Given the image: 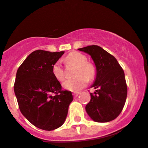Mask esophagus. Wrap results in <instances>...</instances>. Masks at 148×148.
Returning a JSON list of instances; mask_svg holds the SVG:
<instances>
[{"label": "esophagus", "mask_w": 148, "mask_h": 148, "mask_svg": "<svg viewBox=\"0 0 148 148\" xmlns=\"http://www.w3.org/2000/svg\"><path fill=\"white\" fill-rule=\"evenodd\" d=\"M73 95L74 97H77V96L79 95V93H73Z\"/></svg>", "instance_id": "obj_1"}]
</instances>
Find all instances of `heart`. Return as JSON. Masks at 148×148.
Masks as SVG:
<instances>
[{
    "label": "heart",
    "instance_id": "b5f03b06",
    "mask_svg": "<svg viewBox=\"0 0 148 148\" xmlns=\"http://www.w3.org/2000/svg\"><path fill=\"white\" fill-rule=\"evenodd\" d=\"M68 63L77 66L75 79H68L63 83V87L71 92H77L87 86L88 79H92L95 75V69L92 64H88L87 56L82 53L72 52L66 57ZM52 74L59 81L64 79V72L61 64L56 61L52 66Z\"/></svg>",
    "mask_w": 148,
    "mask_h": 148
}]
</instances>
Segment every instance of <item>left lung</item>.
I'll return each instance as SVG.
<instances>
[{"instance_id":"left-lung-1","label":"left lung","mask_w":148,"mask_h":148,"mask_svg":"<svg viewBox=\"0 0 148 148\" xmlns=\"http://www.w3.org/2000/svg\"><path fill=\"white\" fill-rule=\"evenodd\" d=\"M89 54L96 68V77L86 106L87 114L96 122H108L117 118L125 104L127 86L122 68L112 54L97 45L78 49Z\"/></svg>"}]
</instances>
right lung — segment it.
Instances as JSON below:
<instances>
[{
	"label": "right lung",
	"mask_w": 148,
	"mask_h": 148,
	"mask_svg": "<svg viewBox=\"0 0 148 148\" xmlns=\"http://www.w3.org/2000/svg\"><path fill=\"white\" fill-rule=\"evenodd\" d=\"M64 52L38 49L27 56L17 70L14 90L21 114L35 127L45 131L65 122L72 93L62 90L52 66Z\"/></svg>",
	"instance_id": "right-lung-1"
}]
</instances>
